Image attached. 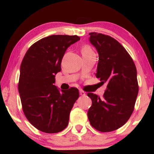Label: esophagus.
<instances>
[{
  "mask_svg": "<svg viewBox=\"0 0 154 154\" xmlns=\"http://www.w3.org/2000/svg\"><path fill=\"white\" fill-rule=\"evenodd\" d=\"M80 94H81V95H82V96H85L86 94H85V92L83 91V90H80Z\"/></svg>",
  "mask_w": 154,
  "mask_h": 154,
  "instance_id": "34e87169",
  "label": "esophagus"
}]
</instances>
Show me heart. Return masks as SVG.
Listing matches in <instances>:
<instances>
[{
  "label": "heart",
  "mask_w": 154,
  "mask_h": 154,
  "mask_svg": "<svg viewBox=\"0 0 154 154\" xmlns=\"http://www.w3.org/2000/svg\"><path fill=\"white\" fill-rule=\"evenodd\" d=\"M81 52H82V54H88V53H91V52H92V49H91V48H90L89 45L83 46V48H82V50H81Z\"/></svg>",
  "instance_id": "obj_1"
}]
</instances>
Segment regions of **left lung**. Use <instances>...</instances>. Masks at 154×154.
I'll use <instances>...</instances> for the list:
<instances>
[{
	"label": "left lung",
	"mask_w": 154,
	"mask_h": 154,
	"mask_svg": "<svg viewBox=\"0 0 154 154\" xmlns=\"http://www.w3.org/2000/svg\"><path fill=\"white\" fill-rule=\"evenodd\" d=\"M89 35L90 43L99 54L96 77L107 86L102 98L88 93L92 100L88 117L90 125L99 131H113L122 127L133 112L139 91L136 66L113 38L96 32Z\"/></svg>",
	"instance_id": "8db88e82"
}]
</instances>
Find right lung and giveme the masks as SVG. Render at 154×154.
I'll return each instance as SVG.
<instances>
[{"mask_svg":"<svg viewBox=\"0 0 154 154\" xmlns=\"http://www.w3.org/2000/svg\"><path fill=\"white\" fill-rule=\"evenodd\" d=\"M78 35H52L33 44L23 58L18 90L25 116L36 129L57 133L68 125L79 90H60L54 85L67 48Z\"/></svg>","mask_w":154,"mask_h":154,"instance_id":"add662e5","label":"right lung"}]
</instances>
